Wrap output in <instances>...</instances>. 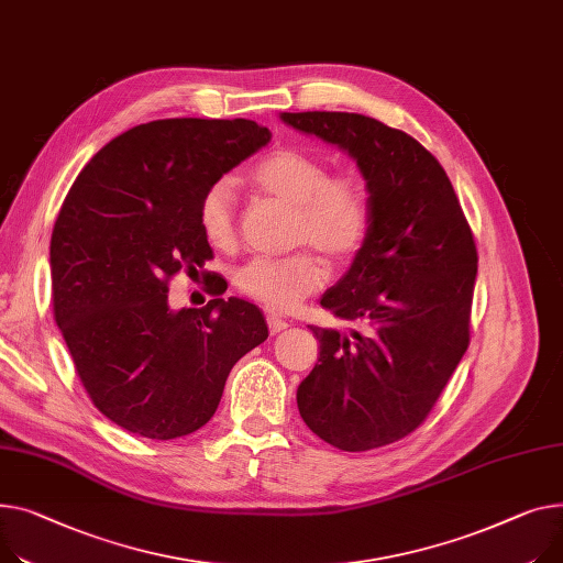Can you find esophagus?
Masks as SVG:
<instances>
[{"label":"esophagus","instance_id":"1","mask_svg":"<svg viewBox=\"0 0 563 563\" xmlns=\"http://www.w3.org/2000/svg\"><path fill=\"white\" fill-rule=\"evenodd\" d=\"M267 325H269V332H272V334H278V332H283V330L289 328V323L283 321V319H278V317H267Z\"/></svg>","mask_w":563,"mask_h":563}]
</instances>
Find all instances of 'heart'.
<instances>
[{"instance_id": "1", "label": "heart", "mask_w": 563, "mask_h": 563, "mask_svg": "<svg viewBox=\"0 0 563 563\" xmlns=\"http://www.w3.org/2000/svg\"><path fill=\"white\" fill-rule=\"evenodd\" d=\"M253 183L296 208L291 244H310L330 262L351 260L364 244L371 210L364 187L353 178H330L323 161L298 148H278L262 158ZM199 223L214 249H231L238 240L235 190L229 178L208 187ZM235 287L274 312L294 310L323 283V267L310 253L287 257H251L235 272Z\"/></svg>"}]
</instances>
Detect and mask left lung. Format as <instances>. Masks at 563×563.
Wrapping results in <instances>:
<instances>
[{
	"label": "left lung",
	"instance_id": "1",
	"mask_svg": "<svg viewBox=\"0 0 563 563\" xmlns=\"http://www.w3.org/2000/svg\"><path fill=\"white\" fill-rule=\"evenodd\" d=\"M340 146L366 180L371 227L321 306L355 328L310 325L319 364L298 385L306 426L349 453L407 437L468 349L477 251L439 161L415 137L357 112H280Z\"/></svg>",
	"mask_w": 563,
	"mask_h": 563
}]
</instances>
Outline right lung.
Returning a JSON list of instances; mask_svg holds the SVG:
<instances>
[{
	"label": "right lung",
	"instance_id": "add662e5",
	"mask_svg": "<svg viewBox=\"0 0 563 563\" xmlns=\"http://www.w3.org/2000/svg\"><path fill=\"white\" fill-rule=\"evenodd\" d=\"M269 140L251 120H156L110 140L69 187L49 246L54 317L95 407L133 434L203 428L233 364L269 336L242 298H167L172 276L212 257L208 187Z\"/></svg>",
	"mask_w": 563,
	"mask_h": 563
}]
</instances>
